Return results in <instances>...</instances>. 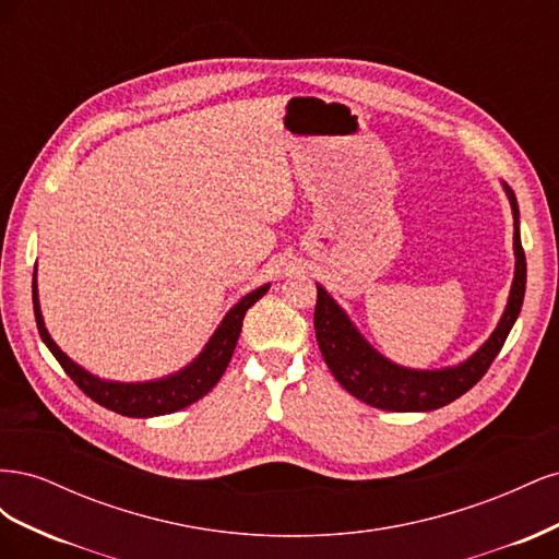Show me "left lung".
Here are the masks:
<instances>
[{
    "mask_svg": "<svg viewBox=\"0 0 559 559\" xmlns=\"http://www.w3.org/2000/svg\"><path fill=\"white\" fill-rule=\"evenodd\" d=\"M513 210V249H515V277L511 286L509 302L499 319L497 329L487 337L485 345L473 352L471 357L456 366L438 370L405 368L370 345L359 329L352 324L345 310L337 306L324 286L317 284V308H314V331L333 378L341 382L352 396L373 405L380 411L392 413H429L452 403L466 394L476 384L487 368L497 359L499 349L509 337L524 300V284H527V261L520 242V210L513 189L501 181Z\"/></svg>",
    "mask_w": 559,
    "mask_h": 559,
    "instance_id": "1",
    "label": "left lung"
}]
</instances>
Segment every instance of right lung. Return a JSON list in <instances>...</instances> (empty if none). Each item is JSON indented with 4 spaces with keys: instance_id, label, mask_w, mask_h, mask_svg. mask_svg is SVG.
<instances>
[{
    "instance_id": "1",
    "label": "right lung",
    "mask_w": 559,
    "mask_h": 559,
    "mask_svg": "<svg viewBox=\"0 0 559 559\" xmlns=\"http://www.w3.org/2000/svg\"><path fill=\"white\" fill-rule=\"evenodd\" d=\"M267 289L270 284H263L259 289L247 294L240 302H235V306L228 310V314L224 317L222 324H218V329L214 331V335L210 337L205 349H202L189 366H183L179 373H173L160 380H148V382L103 380L88 373L86 368H81L79 364H74L70 357H67L46 331L41 308H39L37 273H35V280H32V302H35V319H37L41 341L46 343L50 354L58 359V364L64 368V373L76 382V386L83 394L118 415L156 417V415L177 413L186 408V405L195 403L198 399L205 396L218 380H222V376L226 373V368L230 364L233 349L238 345L242 319L247 310L259 298H263Z\"/></svg>"
}]
</instances>
